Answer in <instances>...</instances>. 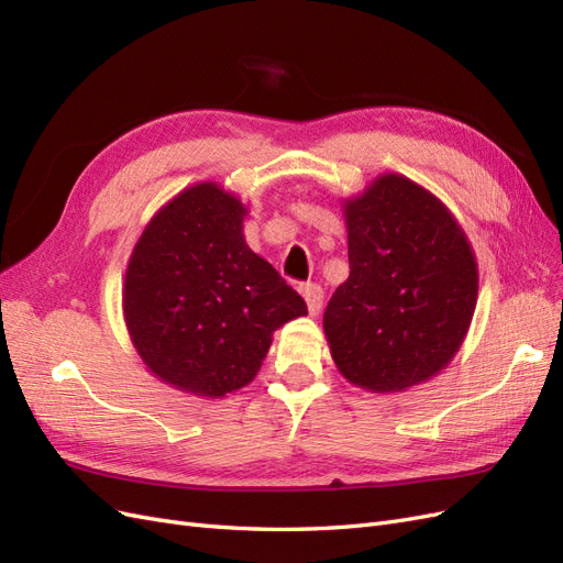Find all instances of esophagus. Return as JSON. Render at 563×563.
Here are the masks:
<instances>
[{
    "instance_id": "34e87169",
    "label": "esophagus",
    "mask_w": 563,
    "mask_h": 563,
    "mask_svg": "<svg viewBox=\"0 0 563 563\" xmlns=\"http://www.w3.org/2000/svg\"><path fill=\"white\" fill-rule=\"evenodd\" d=\"M300 294L308 302V312L312 317H317L321 312V302H323V288L319 284H302L300 286Z\"/></svg>"
}]
</instances>
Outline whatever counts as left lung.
Returning a JSON list of instances; mask_svg holds the SVG:
<instances>
[{
  "instance_id": "obj_1",
  "label": "left lung",
  "mask_w": 563,
  "mask_h": 563,
  "mask_svg": "<svg viewBox=\"0 0 563 563\" xmlns=\"http://www.w3.org/2000/svg\"><path fill=\"white\" fill-rule=\"evenodd\" d=\"M350 277L323 312L352 385L401 391L444 371L470 331L479 267L446 203L401 174L343 201Z\"/></svg>"
}]
</instances>
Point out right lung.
Instances as JSON below:
<instances>
[{
  "instance_id": "add662e5",
  "label": "right lung",
  "mask_w": 563,
  "mask_h": 563,
  "mask_svg": "<svg viewBox=\"0 0 563 563\" xmlns=\"http://www.w3.org/2000/svg\"><path fill=\"white\" fill-rule=\"evenodd\" d=\"M249 209L197 183L152 216L126 265L122 308L152 376L218 399L261 371L272 333L308 305L244 240Z\"/></svg>"
}]
</instances>
